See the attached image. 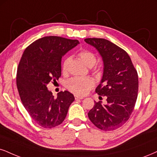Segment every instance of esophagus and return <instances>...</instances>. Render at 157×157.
Returning a JSON list of instances; mask_svg holds the SVG:
<instances>
[{
	"label": "esophagus",
	"mask_w": 157,
	"mask_h": 157,
	"mask_svg": "<svg viewBox=\"0 0 157 157\" xmlns=\"http://www.w3.org/2000/svg\"><path fill=\"white\" fill-rule=\"evenodd\" d=\"M75 100H82V99H83V97L75 95Z\"/></svg>",
	"instance_id": "34e87169"
}]
</instances>
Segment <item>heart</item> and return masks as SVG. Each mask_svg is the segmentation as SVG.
Returning a JSON list of instances; mask_svg holds the SVG:
<instances>
[{
	"instance_id": "heart-1",
	"label": "heart",
	"mask_w": 157,
	"mask_h": 157,
	"mask_svg": "<svg viewBox=\"0 0 157 157\" xmlns=\"http://www.w3.org/2000/svg\"><path fill=\"white\" fill-rule=\"evenodd\" d=\"M82 61L89 67H92L97 63V57L94 53L89 50H82L78 53ZM69 57L64 59L62 70L63 73H66L70 63ZM94 82L90 77H73L66 83V87L69 91L78 95H85L94 86Z\"/></svg>"
}]
</instances>
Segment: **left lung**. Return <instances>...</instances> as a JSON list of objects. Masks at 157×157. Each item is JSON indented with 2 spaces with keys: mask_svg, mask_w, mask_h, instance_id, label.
I'll use <instances>...</instances> for the list:
<instances>
[{
  "mask_svg": "<svg viewBox=\"0 0 157 157\" xmlns=\"http://www.w3.org/2000/svg\"><path fill=\"white\" fill-rule=\"evenodd\" d=\"M84 40L102 58L103 75L95 92L107 98L105 105L94 101L89 119L102 130H114L127 122L134 109L138 98V73L128 54L116 44L104 38Z\"/></svg>",
  "mask_w": 157,
  "mask_h": 157,
  "instance_id": "obj_1",
  "label": "left lung"
}]
</instances>
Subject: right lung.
<instances>
[{
  "label": "right lung",
  "mask_w": 157,
  "mask_h": 157,
  "mask_svg": "<svg viewBox=\"0 0 157 157\" xmlns=\"http://www.w3.org/2000/svg\"><path fill=\"white\" fill-rule=\"evenodd\" d=\"M79 44L59 36H46L29 45L23 52L17 73V86L23 105L33 120L44 128L63 123L74 101L68 91L55 98L47 84L61 76V59Z\"/></svg>",
  "instance_id": "obj_1"
}]
</instances>
